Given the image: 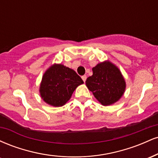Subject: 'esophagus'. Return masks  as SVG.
<instances>
[{"mask_svg":"<svg viewBox=\"0 0 158 158\" xmlns=\"http://www.w3.org/2000/svg\"><path fill=\"white\" fill-rule=\"evenodd\" d=\"M81 79H82V80L84 81V82L85 81H86V79H87V77L86 76H82V77H81Z\"/></svg>","mask_w":158,"mask_h":158,"instance_id":"34e87169","label":"esophagus"}]
</instances>
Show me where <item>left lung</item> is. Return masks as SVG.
Here are the masks:
<instances>
[{
    "mask_svg": "<svg viewBox=\"0 0 158 158\" xmlns=\"http://www.w3.org/2000/svg\"><path fill=\"white\" fill-rule=\"evenodd\" d=\"M92 70L93 75L85 84L98 102L108 106L119 101L125 93L126 83L118 67L106 60L98 63Z\"/></svg>",
    "mask_w": 158,
    "mask_h": 158,
    "instance_id": "obj_1",
    "label": "left lung"
}]
</instances>
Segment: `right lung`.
Instances as JSON below:
<instances>
[{"instance_id":"add662e5","label":"right lung","mask_w":158,"mask_h":158,"mask_svg":"<svg viewBox=\"0 0 158 158\" xmlns=\"http://www.w3.org/2000/svg\"><path fill=\"white\" fill-rule=\"evenodd\" d=\"M83 83L75 70L55 63L42 76L39 86L40 96L47 104L61 107L70 100L76 88Z\"/></svg>"}]
</instances>
